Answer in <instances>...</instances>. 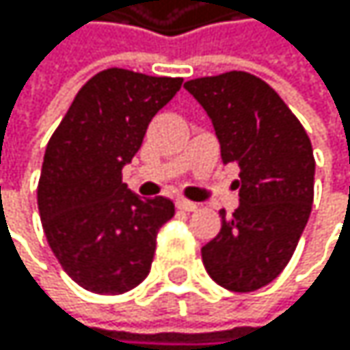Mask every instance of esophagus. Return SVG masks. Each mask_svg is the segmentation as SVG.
Wrapping results in <instances>:
<instances>
[{
	"mask_svg": "<svg viewBox=\"0 0 350 350\" xmlns=\"http://www.w3.org/2000/svg\"><path fill=\"white\" fill-rule=\"evenodd\" d=\"M176 206H178L180 210H185V212H195V210H197V204H193V201H189V199H178V201H176Z\"/></svg>",
	"mask_w": 350,
	"mask_h": 350,
	"instance_id": "obj_1",
	"label": "esophagus"
}]
</instances>
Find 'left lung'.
Wrapping results in <instances>:
<instances>
[{"mask_svg": "<svg viewBox=\"0 0 350 350\" xmlns=\"http://www.w3.org/2000/svg\"><path fill=\"white\" fill-rule=\"evenodd\" d=\"M204 107L224 163L239 165V208L201 247L218 286L254 292L286 269L311 216L315 159L302 124L279 94L243 71L185 83Z\"/></svg>", "mask_w": 350, "mask_h": 350, "instance_id": "obj_1", "label": "left lung"}]
</instances>
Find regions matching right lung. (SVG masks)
Returning <instances> with one entry per match:
<instances>
[{
    "instance_id": "add662e5",
    "label": "right lung",
    "mask_w": 350,
    "mask_h": 350,
    "mask_svg": "<svg viewBox=\"0 0 350 350\" xmlns=\"http://www.w3.org/2000/svg\"><path fill=\"white\" fill-rule=\"evenodd\" d=\"M180 85V77L100 71L77 92L46 146L37 185L44 233L66 275L94 294H124L151 271L174 204L138 197L122 183V170Z\"/></svg>"
}]
</instances>
